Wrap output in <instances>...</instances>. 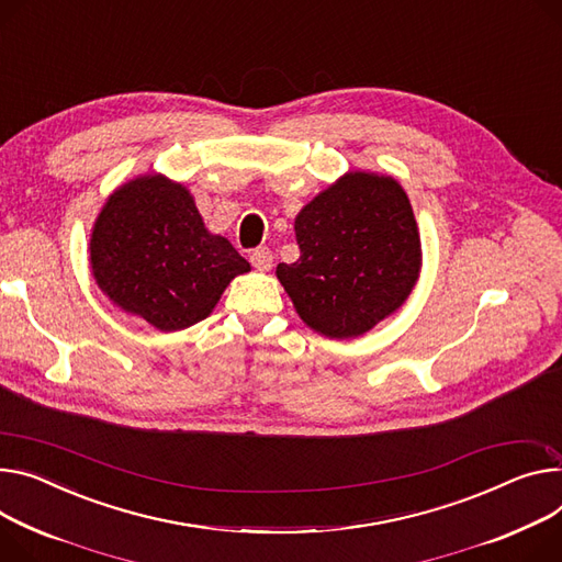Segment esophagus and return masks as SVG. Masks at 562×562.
<instances>
[{
	"label": "esophagus",
	"instance_id": "1",
	"mask_svg": "<svg viewBox=\"0 0 562 562\" xmlns=\"http://www.w3.org/2000/svg\"><path fill=\"white\" fill-rule=\"evenodd\" d=\"M272 251L268 247H256L249 254V263L258 270V272H268L272 268Z\"/></svg>",
	"mask_w": 562,
	"mask_h": 562
}]
</instances>
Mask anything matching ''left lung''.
I'll use <instances>...</instances> for the list:
<instances>
[{
	"label": "left lung",
	"mask_w": 562,
	"mask_h": 562,
	"mask_svg": "<svg viewBox=\"0 0 562 562\" xmlns=\"http://www.w3.org/2000/svg\"><path fill=\"white\" fill-rule=\"evenodd\" d=\"M301 256L277 277L313 330L349 339L396 313L420 272V236L403 187L353 170L294 218Z\"/></svg>",
	"instance_id": "1"
}]
</instances>
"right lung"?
Wrapping results in <instances>:
<instances>
[{"instance_id":"add662e5","label":"right lung","mask_w":562,"mask_h":562,"mask_svg":"<svg viewBox=\"0 0 562 562\" xmlns=\"http://www.w3.org/2000/svg\"><path fill=\"white\" fill-rule=\"evenodd\" d=\"M90 266L114 306L164 333L209 317L229 281L249 272L234 245L204 227L189 189L157 172L108 198Z\"/></svg>"}]
</instances>
